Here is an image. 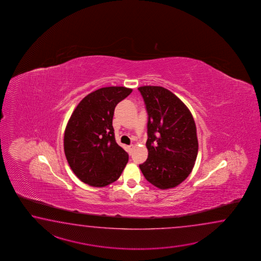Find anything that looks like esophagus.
I'll list each match as a JSON object with an SVG mask.
<instances>
[{
    "label": "esophagus",
    "instance_id": "esophagus-1",
    "mask_svg": "<svg viewBox=\"0 0 261 261\" xmlns=\"http://www.w3.org/2000/svg\"><path fill=\"white\" fill-rule=\"evenodd\" d=\"M128 153L129 154V155H132V153H133V144H130V145H128Z\"/></svg>",
    "mask_w": 261,
    "mask_h": 261
}]
</instances>
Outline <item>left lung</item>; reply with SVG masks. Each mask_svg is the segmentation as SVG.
<instances>
[{
  "label": "left lung",
  "mask_w": 261,
  "mask_h": 261,
  "mask_svg": "<svg viewBox=\"0 0 261 261\" xmlns=\"http://www.w3.org/2000/svg\"><path fill=\"white\" fill-rule=\"evenodd\" d=\"M148 115V158L139 167L158 189L177 187L194 167L199 144L194 118L170 90L156 86L138 88Z\"/></svg>",
  "instance_id": "8db88e82"
}]
</instances>
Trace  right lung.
Listing matches in <instances>:
<instances>
[{
    "label": "right lung",
    "instance_id": "obj_1",
    "mask_svg": "<svg viewBox=\"0 0 261 261\" xmlns=\"http://www.w3.org/2000/svg\"><path fill=\"white\" fill-rule=\"evenodd\" d=\"M125 87L97 89L81 100L67 123L64 153L83 183L102 188L117 181L128 163V153L116 142L114 111L132 93Z\"/></svg>",
    "mask_w": 261,
    "mask_h": 261
}]
</instances>
